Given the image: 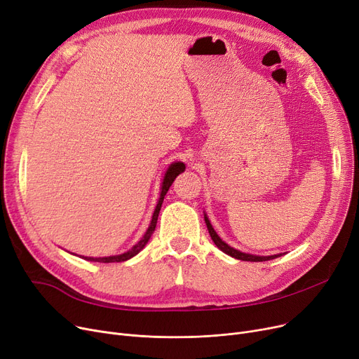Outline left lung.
Wrapping results in <instances>:
<instances>
[{
	"label": "left lung",
	"mask_w": 359,
	"mask_h": 359,
	"mask_svg": "<svg viewBox=\"0 0 359 359\" xmlns=\"http://www.w3.org/2000/svg\"><path fill=\"white\" fill-rule=\"evenodd\" d=\"M204 220H206V225H208L209 233H210V236H212L213 243L216 244V247H217V248H220V250L224 251V252H226L228 255H231V257H233V259L243 260V262H255V263H257V262H267V260H273V259L279 257V254H276V255H267V257H263V255H251V254H245V252L238 251V250H235V248L229 247L228 244H225L224 241L220 240L219 235L215 232L213 226L210 225V222H209V219H208V216H206V215H204Z\"/></svg>",
	"instance_id": "8db88e82"
}]
</instances>
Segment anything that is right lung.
Masks as SVG:
<instances>
[{"mask_svg":"<svg viewBox=\"0 0 359 359\" xmlns=\"http://www.w3.org/2000/svg\"><path fill=\"white\" fill-rule=\"evenodd\" d=\"M185 169V165L182 162H175L170 165L166 170L165 174V178H163V184H162V191H161V197H159V201H158V206L155 209V213H153L151 216V222H150V226L149 229L146 231L144 236L142 238V240L135 244L130 251L124 252V254H119V255H112V257H102V259H93V257H84V260H89V262H97V263H119V262H126L131 257H134L135 254L140 252L144 245L147 244V241L150 240V236L153 233V231H155L156 228V224H158V216H159V212H161V208H162V203H163V198L169 190V187L172 185L174 180L177 178V175H180L182 170Z\"/></svg>","mask_w":359,"mask_h":359,"instance_id":"obj_1","label":"right lung"}]
</instances>
